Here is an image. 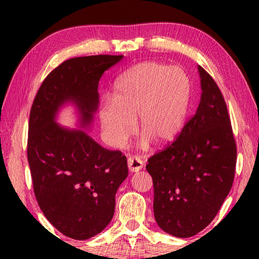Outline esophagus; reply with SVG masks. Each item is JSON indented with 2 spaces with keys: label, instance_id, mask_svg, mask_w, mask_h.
<instances>
[{
  "label": "esophagus",
  "instance_id": "1",
  "mask_svg": "<svg viewBox=\"0 0 259 259\" xmlns=\"http://www.w3.org/2000/svg\"><path fill=\"white\" fill-rule=\"evenodd\" d=\"M127 164H128V168L131 172L140 171L144 166V162L139 157H130L128 160H127Z\"/></svg>",
  "mask_w": 259,
  "mask_h": 259
}]
</instances>
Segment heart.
Masks as SVG:
<instances>
[{"mask_svg": "<svg viewBox=\"0 0 259 259\" xmlns=\"http://www.w3.org/2000/svg\"><path fill=\"white\" fill-rule=\"evenodd\" d=\"M191 86L185 70L158 62H141L126 70L114 84L113 100L99 109L102 133L111 146L121 148L136 131L158 145L172 141L183 130L190 106Z\"/></svg>", "mask_w": 259, "mask_h": 259, "instance_id": "heart-1", "label": "heart"}]
</instances>
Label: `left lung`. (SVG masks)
Masks as SVG:
<instances>
[{"mask_svg":"<svg viewBox=\"0 0 259 259\" xmlns=\"http://www.w3.org/2000/svg\"><path fill=\"white\" fill-rule=\"evenodd\" d=\"M201 98L179 136L147 160L154 187L155 222L169 235L187 238L213 221L235 179L237 146L224 97L198 67Z\"/></svg>","mask_w":259,"mask_h":259,"instance_id":"left-lung-1","label":"left lung"}]
</instances>
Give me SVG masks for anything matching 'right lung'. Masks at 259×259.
Instances as JSON below:
<instances>
[{"label": "right lung", "instance_id": "1", "mask_svg": "<svg viewBox=\"0 0 259 259\" xmlns=\"http://www.w3.org/2000/svg\"><path fill=\"white\" fill-rule=\"evenodd\" d=\"M122 58L66 60L44 80L30 109L27 157L35 198L51 224L73 239H88L108 225L128 167L121 152L104 148L83 131L62 128L54 116L72 100L83 123H90L98 108L99 80Z\"/></svg>", "mask_w": 259, "mask_h": 259}]
</instances>
